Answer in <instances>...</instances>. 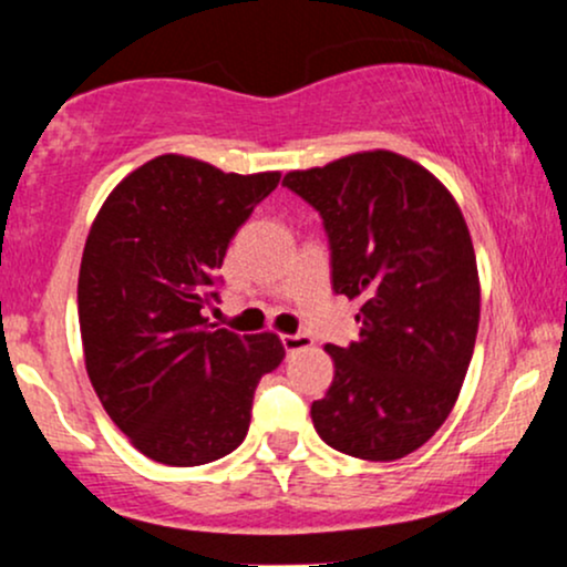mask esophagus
Masks as SVG:
<instances>
[{
    "mask_svg": "<svg viewBox=\"0 0 567 567\" xmlns=\"http://www.w3.org/2000/svg\"><path fill=\"white\" fill-rule=\"evenodd\" d=\"M311 338L306 333H285L282 336V347L288 354H292V351H301V349H309L311 347Z\"/></svg>",
    "mask_w": 567,
    "mask_h": 567,
    "instance_id": "obj_1",
    "label": "esophagus"
}]
</instances>
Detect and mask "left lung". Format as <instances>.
Segmentation results:
<instances>
[{"label":"left lung","instance_id":"1","mask_svg":"<svg viewBox=\"0 0 567 567\" xmlns=\"http://www.w3.org/2000/svg\"><path fill=\"white\" fill-rule=\"evenodd\" d=\"M320 210L333 290L360 301V338L328 343L333 383L311 405L317 434L362 461H396L445 424L480 324V275L458 202L402 154L373 148L290 171Z\"/></svg>","mask_w":567,"mask_h":567}]
</instances>
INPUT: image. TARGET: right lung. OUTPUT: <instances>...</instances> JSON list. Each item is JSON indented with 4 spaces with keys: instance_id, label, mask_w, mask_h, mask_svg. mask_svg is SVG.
Returning a JSON list of instances; mask_svg holds the SVG:
<instances>
[{
    "instance_id": "add662e5",
    "label": "right lung",
    "mask_w": 567,
    "mask_h": 567,
    "mask_svg": "<svg viewBox=\"0 0 567 567\" xmlns=\"http://www.w3.org/2000/svg\"><path fill=\"white\" fill-rule=\"evenodd\" d=\"M279 175L162 154L125 175L90 226L76 285L84 368L109 419L157 464L231 453L258 381L285 360L277 333L237 336L205 317L231 237Z\"/></svg>"
}]
</instances>
